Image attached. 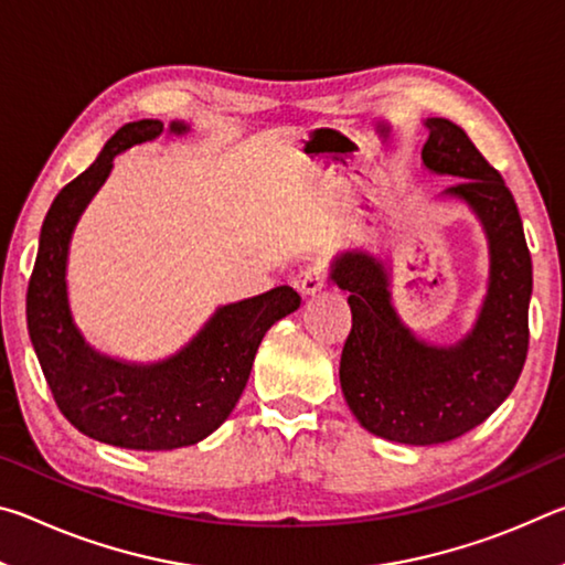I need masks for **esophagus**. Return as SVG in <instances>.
I'll return each mask as SVG.
<instances>
[{"instance_id": "esophagus-1", "label": "esophagus", "mask_w": 565, "mask_h": 565, "mask_svg": "<svg viewBox=\"0 0 565 565\" xmlns=\"http://www.w3.org/2000/svg\"><path fill=\"white\" fill-rule=\"evenodd\" d=\"M323 279H327V274H323V266L313 264V266H309V269H306V271L301 274L299 291H301L303 296H313L317 291H321Z\"/></svg>"}]
</instances>
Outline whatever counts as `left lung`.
Returning a JSON list of instances; mask_svg holds the SVG:
<instances>
[{"label": "left lung", "instance_id": "left-lung-1", "mask_svg": "<svg viewBox=\"0 0 565 565\" xmlns=\"http://www.w3.org/2000/svg\"><path fill=\"white\" fill-rule=\"evenodd\" d=\"M426 124L424 164L461 179L446 194L473 206L491 242V284L476 329L456 347H426L391 309L388 274L374 256L343 254L331 274L351 306L339 366L347 404L366 431L408 446L454 441L503 404L529 353L533 289L531 252L503 177L454 121Z\"/></svg>", "mask_w": 565, "mask_h": 565}]
</instances>
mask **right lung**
<instances>
[{"label": "right lung", "instance_id": "right-lung-1", "mask_svg": "<svg viewBox=\"0 0 565 565\" xmlns=\"http://www.w3.org/2000/svg\"><path fill=\"white\" fill-rule=\"evenodd\" d=\"M184 131V124H174ZM164 124H124L97 161L66 184L46 212L34 271L26 289V327L56 406L94 441L169 451L202 441L232 414L252 374L256 349L276 321L301 306L291 286L228 303L179 353L154 366H127L94 353L74 329L66 306V248L76 218L131 145L154 139Z\"/></svg>", "mask_w": 565, "mask_h": 565}]
</instances>
